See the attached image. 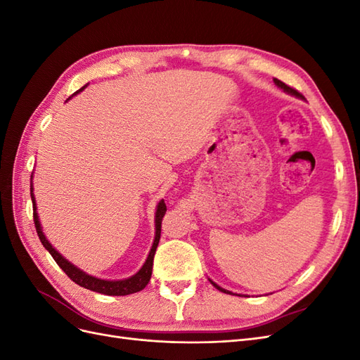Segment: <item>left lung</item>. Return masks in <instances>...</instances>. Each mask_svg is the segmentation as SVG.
<instances>
[{"mask_svg":"<svg viewBox=\"0 0 360 360\" xmlns=\"http://www.w3.org/2000/svg\"><path fill=\"white\" fill-rule=\"evenodd\" d=\"M274 82L279 86V89L281 90H284L285 93H288V94H291V96H294V97H297V99H304V97L297 91V90H294V89H291V86H288L287 84H284V82H282V81H279V79H274ZM210 281V284L214 287V288H217V290H219V291H222V292H225V294H233V296H234V292H231V291H228V290H225V288H222V287H219V285H217L216 284V282H213L212 279H209ZM236 296H240V294H236Z\"/></svg>","mask_w":360,"mask_h":360,"instance_id":"left-lung-1","label":"left lung"}]
</instances>
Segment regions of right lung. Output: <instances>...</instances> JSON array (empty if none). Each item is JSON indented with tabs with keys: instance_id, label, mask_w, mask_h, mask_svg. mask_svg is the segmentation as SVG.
<instances>
[{
	"instance_id": "obj_1",
	"label": "right lung",
	"mask_w": 360,
	"mask_h": 360,
	"mask_svg": "<svg viewBox=\"0 0 360 360\" xmlns=\"http://www.w3.org/2000/svg\"><path fill=\"white\" fill-rule=\"evenodd\" d=\"M85 86H82V89L76 91L75 94H78L79 91H82ZM69 99H70V97H69ZM30 189H31L32 210H34V225H36V231L39 234L40 242H41L43 246H45V249H48V252L52 255L53 259H56V263L64 270V274H66L75 282V284H78V285H81V287H84L86 290H91V291L101 292V294H106V296H127V294L138 292V291L146 288V285L148 284L150 278H151V270H153V258H155L156 249H158V245H159V240H160L162 217L165 216V213H167L165 201L160 200L158 202V205H156V213H155V226H156L155 240H153V246H151L150 252H148V257L146 259V263L143 264V267H141L134 276L126 278V279H118V281H110V279H101V278H96V276H91L89 274H85L84 270H81L79 267H76L75 264H72L69 259L64 258L58 252V250L49 243L46 236L43 234L41 225H40V219H39V214H37V204H36L34 193H32V191H34V189H32V184H31Z\"/></svg>"
}]
</instances>
